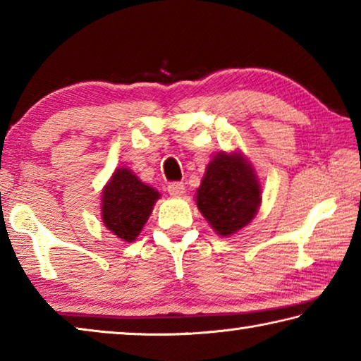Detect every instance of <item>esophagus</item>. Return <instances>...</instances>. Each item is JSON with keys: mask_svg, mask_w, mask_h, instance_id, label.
I'll return each mask as SVG.
<instances>
[{"mask_svg": "<svg viewBox=\"0 0 361 361\" xmlns=\"http://www.w3.org/2000/svg\"><path fill=\"white\" fill-rule=\"evenodd\" d=\"M167 191L170 195H172V197H180V195L185 194V185L178 181H173L167 186Z\"/></svg>", "mask_w": 361, "mask_h": 361, "instance_id": "obj_1", "label": "esophagus"}]
</instances>
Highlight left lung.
I'll list each match as a JSON object with an SVG mask.
<instances>
[{
	"mask_svg": "<svg viewBox=\"0 0 361 361\" xmlns=\"http://www.w3.org/2000/svg\"><path fill=\"white\" fill-rule=\"evenodd\" d=\"M261 200L258 175L239 149L213 156L195 191L199 212L221 237H231L252 223Z\"/></svg>",
	"mask_w": 361,
	"mask_h": 361,
	"instance_id": "left-lung-1",
	"label": "left lung"
}]
</instances>
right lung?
Wrapping results in <instances>:
<instances>
[{
  "label": "right lung",
  "instance_id": "obj_1",
  "mask_svg": "<svg viewBox=\"0 0 361 361\" xmlns=\"http://www.w3.org/2000/svg\"><path fill=\"white\" fill-rule=\"evenodd\" d=\"M161 199L154 188L146 185L127 167H118L102 191V219L122 242H133Z\"/></svg>",
  "mask_w": 361,
  "mask_h": 361
}]
</instances>
